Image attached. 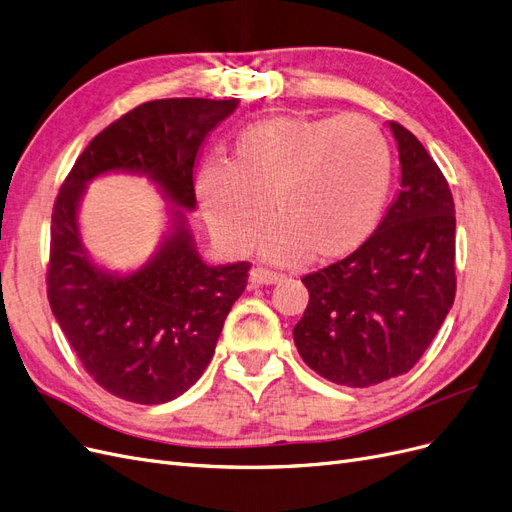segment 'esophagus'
<instances>
[{"label":"esophagus","mask_w":512,"mask_h":512,"mask_svg":"<svg viewBox=\"0 0 512 512\" xmlns=\"http://www.w3.org/2000/svg\"><path fill=\"white\" fill-rule=\"evenodd\" d=\"M283 280V274H274V272H268L263 268H253L251 270V276H249V283L253 287H263V285H276Z\"/></svg>","instance_id":"esophagus-1"}]
</instances>
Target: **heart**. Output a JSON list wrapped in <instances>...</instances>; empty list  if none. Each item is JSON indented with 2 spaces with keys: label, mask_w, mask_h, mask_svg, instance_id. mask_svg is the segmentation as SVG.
Here are the masks:
<instances>
[{
  "label": "heart",
  "mask_w": 512,
  "mask_h": 512,
  "mask_svg": "<svg viewBox=\"0 0 512 512\" xmlns=\"http://www.w3.org/2000/svg\"><path fill=\"white\" fill-rule=\"evenodd\" d=\"M389 185V148L364 117H272L246 125L236 159H210L197 176V200L221 249L242 253L272 217L263 242L276 263L310 251L340 259L376 229ZM271 206L268 207L267 204Z\"/></svg>",
  "instance_id": "heart-1"
}]
</instances>
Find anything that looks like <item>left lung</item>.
Returning <instances> with one entry per match:
<instances>
[{
    "instance_id": "1",
    "label": "left lung",
    "mask_w": 512,
    "mask_h": 512,
    "mask_svg": "<svg viewBox=\"0 0 512 512\" xmlns=\"http://www.w3.org/2000/svg\"><path fill=\"white\" fill-rule=\"evenodd\" d=\"M400 153V193L376 232L306 274L293 340L306 366L344 387H372L417 364L455 300V204L425 146L389 123Z\"/></svg>"
}]
</instances>
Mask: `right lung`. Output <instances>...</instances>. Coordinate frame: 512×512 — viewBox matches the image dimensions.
I'll list each match as a JSON object with an SVG mask.
<instances>
[{
	"mask_svg": "<svg viewBox=\"0 0 512 512\" xmlns=\"http://www.w3.org/2000/svg\"><path fill=\"white\" fill-rule=\"evenodd\" d=\"M236 106L238 100L204 97L140 104L89 142L59 189L46 272L48 304L82 368L127 402L163 404L197 383L227 312L246 287L251 263L206 266L185 214L176 210L173 234L144 269L127 277L108 275L81 249L79 197L91 177L121 169L146 173L175 205L193 210L197 151Z\"/></svg>",
	"mask_w": 512,
	"mask_h": 512,
	"instance_id": "add662e5",
	"label": "right lung"
}]
</instances>
